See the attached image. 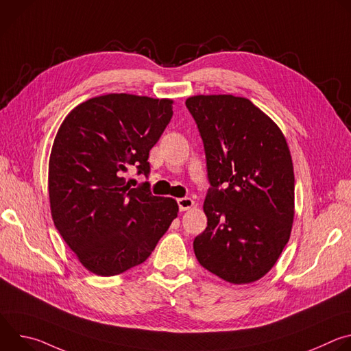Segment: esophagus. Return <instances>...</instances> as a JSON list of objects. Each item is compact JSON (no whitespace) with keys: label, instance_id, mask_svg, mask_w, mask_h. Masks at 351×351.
<instances>
[{"label":"esophagus","instance_id":"obj_1","mask_svg":"<svg viewBox=\"0 0 351 351\" xmlns=\"http://www.w3.org/2000/svg\"><path fill=\"white\" fill-rule=\"evenodd\" d=\"M178 206L180 211H187L194 206V202L190 197H182V198H178Z\"/></svg>","mask_w":351,"mask_h":351}]
</instances>
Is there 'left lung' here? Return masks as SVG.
<instances>
[{
  "mask_svg": "<svg viewBox=\"0 0 351 351\" xmlns=\"http://www.w3.org/2000/svg\"><path fill=\"white\" fill-rule=\"evenodd\" d=\"M203 138L211 187L207 228L193 241L207 271L234 285L263 278L289 241L294 173L286 138L250 99L230 94L186 99Z\"/></svg>",
  "mask_w": 351,
  "mask_h": 351,
  "instance_id": "1",
  "label": "left lung"
}]
</instances>
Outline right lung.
I'll use <instances>...</instances> for the list:
<instances>
[{
	"instance_id": "right-lung-1",
	"label": "right lung",
	"mask_w": 351,
	"mask_h": 351,
	"mask_svg": "<svg viewBox=\"0 0 351 351\" xmlns=\"http://www.w3.org/2000/svg\"><path fill=\"white\" fill-rule=\"evenodd\" d=\"M172 99L107 94L62 122L48 165L54 225L90 272L114 276L144 263L178 217V203L149 183L130 187L134 165L148 176L149 149L172 119Z\"/></svg>"
}]
</instances>
